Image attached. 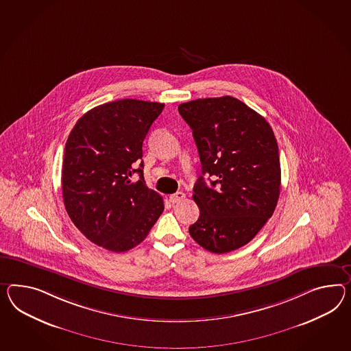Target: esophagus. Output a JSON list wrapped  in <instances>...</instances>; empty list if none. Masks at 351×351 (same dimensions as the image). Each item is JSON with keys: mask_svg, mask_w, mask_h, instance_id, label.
<instances>
[{"mask_svg": "<svg viewBox=\"0 0 351 351\" xmlns=\"http://www.w3.org/2000/svg\"><path fill=\"white\" fill-rule=\"evenodd\" d=\"M184 198H186V195L183 192H177V193H173V195L169 196V201H171V204H177V202H180Z\"/></svg>", "mask_w": 351, "mask_h": 351, "instance_id": "obj_1", "label": "esophagus"}]
</instances>
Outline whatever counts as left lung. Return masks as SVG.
Segmentation results:
<instances>
[{"instance_id":"8db88e82","label":"left lung","mask_w":351,"mask_h":351,"mask_svg":"<svg viewBox=\"0 0 351 351\" xmlns=\"http://www.w3.org/2000/svg\"><path fill=\"white\" fill-rule=\"evenodd\" d=\"M178 110L192 128L202 165L193 186L199 216L189 234L213 253L238 250L278 205L281 169L274 131L256 110L229 95L191 100ZM205 173L213 178L210 184Z\"/></svg>"}]
</instances>
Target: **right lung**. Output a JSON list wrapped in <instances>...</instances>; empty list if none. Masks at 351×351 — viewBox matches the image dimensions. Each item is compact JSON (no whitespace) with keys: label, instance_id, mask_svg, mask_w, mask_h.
<instances>
[{"label":"right lung","instance_id":"right-lung-1","mask_svg":"<svg viewBox=\"0 0 351 351\" xmlns=\"http://www.w3.org/2000/svg\"><path fill=\"white\" fill-rule=\"evenodd\" d=\"M162 108V103L145 100L106 103L86 112L67 138L66 211L81 233L108 251L134 248L162 215V196L145 183L143 143ZM134 172L137 181L132 180Z\"/></svg>","mask_w":351,"mask_h":351}]
</instances>
